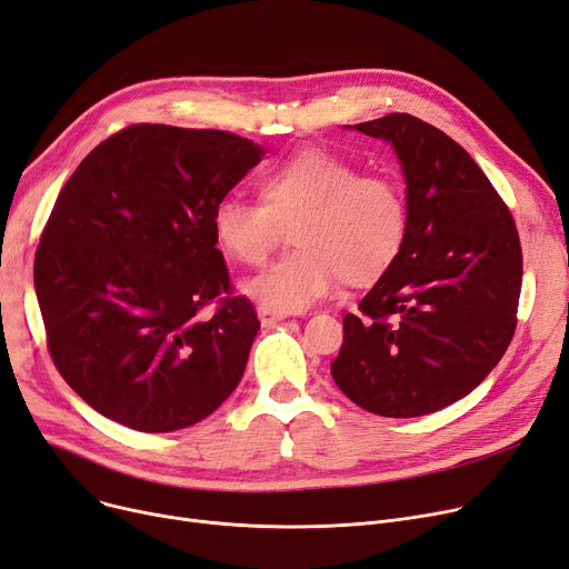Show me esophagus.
<instances>
[{
  "label": "esophagus",
  "instance_id": "obj_1",
  "mask_svg": "<svg viewBox=\"0 0 569 569\" xmlns=\"http://www.w3.org/2000/svg\"><path fill=\"white\" fill-rule=\"evenodd\" d=\"M257 315H259L261 327H273V323H278V321L287 319V315L276 312V310H268V308H259V310H257Z\"/></svg>",
  "mask_w": 569,
  "mask_h": 569
}]
</instances>
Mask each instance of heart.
I'll list each match as a JSON object with an SVG mask.
<instances>
[{"label":"heart","instance_id":"b5f03b06","mask_svg":"<svg viewBox=\"0 0 569 569\" xmlns=\"http://www.w3.org/2000/svg\"><path fill=\"white\" fill-rule=\"evenodd\" d=\"M259 203L236 197L212 208L218 248L242 266H261L282 229L293 246L263 273L242 282L261 308L303 312L338 280L368 287L385 278L408 238V199L387 176H363L345 157L303 148L257 176Z\"/></svg>","mask_w":569,"mask_h":569}]
</instances>
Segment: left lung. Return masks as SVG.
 Masks as SVG:
<instances>
[{
    "instance_id": "8db88e82",
    "label": "left lung",
    "mask_w": 569,
    "mask_h": 569,
    "mask_svg": "<svg viewBox=\"0 0 569 569\" xmlns=\"http://www.w3.org/2000/svg\"><path fill=\"white\" fill-rule=\"evenodd\" d=\"M357 129L391 143L408 238L389 273L345 315L331 363L340 391L393 419L438 412L477 389L517 329L523 257L491 180L445 131L408 113Z\"/></svg>"
}]
</instances>
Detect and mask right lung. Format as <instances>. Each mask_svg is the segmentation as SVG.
<instances>
[{"instance_id":"right-lung-1","label":"right lung","mask_w":569,"mask_h":569,"mask_svg":"<svg viewBox=\"0 0 569 569\" xmlns=\"http://www.w3.org/2000/svg\"><path fill=\"white\" fill-rule=\"evenodd\" d=\"M263 154L220 129L133 124L62 187L34 289L52 363L99 415L171 432L238 387L261 323L246 296H231L210 214Z\"/></svg>"}]
</instances>
